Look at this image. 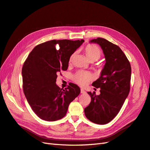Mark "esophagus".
I'll use <instances>...</instances> for the list:
<instances>
[{
  "label": "esophagus",
  "mask_w": 150,
  "mask_h": 150,
  "mask_svg": "<svg viewBox=\"0 0 150 150\" xmlns=\"http://www.w3.org/2000/svg\"><path fill=\"white\" fill-rule=\"evenodd\" d=\"M81 93L84 94V93H86V91H84V89H81Z\"/></svg>",
  "instance_id": "34e87169"
}]
</instances>
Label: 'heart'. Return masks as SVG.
Masks as SVG:
<instances>
[{
	"label": "heart",
	"mask_w": 150,
	"mask_h": 150,
	"mask_svg": "<svg viewBox=\"0 0 150 150\" xmlns=\"http://www.w3.org/2000/svg\"><path fill=\"white\" fill-rule=\"evenodd\" d=\"M86 57L89 61L94 62L98 60L102 55L101 50L95 44H88L84 49ZM76 53L74 52L69 57V62H72L75 57ZM74 82L81 86H84L88 84L93 79V76L89 72L86 71H79L72 77Z\"/></svg>",
	"instance_id": "obj_1"
}]
</instances>
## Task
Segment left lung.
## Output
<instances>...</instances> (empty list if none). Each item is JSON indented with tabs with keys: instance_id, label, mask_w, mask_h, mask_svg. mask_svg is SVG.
<instances>
[{
	"instance_id": "8db88e82",
	"label": "left lung",
	"mask_w": 150,
	"mask_h": 150,
	"mask_svg": "<svg viewBox=\"0 0 150 150\" xmlns=\"http://www.w3.org/2000/svg\"><path fill=\"white\" fill-rule=\"evenodd\" d=\"M90 42L101 46L106 63L100 77L92 84L101 89L100 94L88 93L91 101L84 109V113L94 123L105 125L115 118L128 96L131 67L128 58L117 45L101 38L92 39Z\"/></svg>"
}]
</instances>
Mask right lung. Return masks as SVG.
Returning a JSON list of instances; mask_svg holds the SVG:
<instances>
[{"label":"right lung","instance_id":"add662e5","mask_svg":"<svg viewBox=\"0 0 150 150\" xmlns=\"http://www.w3.org/2000/svg\"><path fill=\"white\" fill-rule=\"evenodd\" d=\"M84 41L49 40L36 46L26 59L22 69L24 93L40 119L54 121L62 118L70 103L79 94L76 84H69L64 89L56 82L57 74L67 69L70 56Z\"/></svg>","mask_w":150,"mask_h":150}]
</instances>
